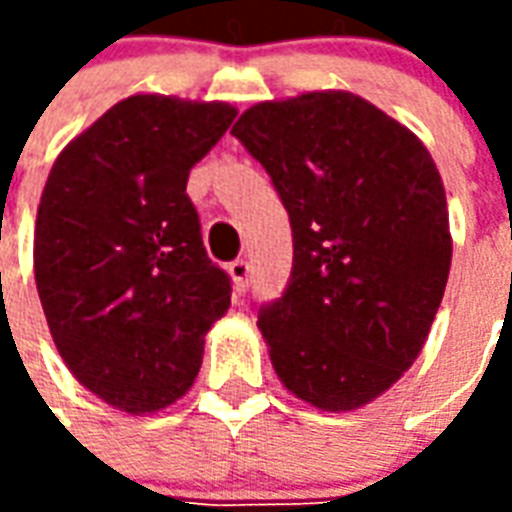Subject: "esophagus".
<instances>
[{"label":"esophagus","instance_id":"obj_1","mask_svg":"<svg viewBox=\"0 0 512 512\" xmlns=\"http://www.w3.org/2000/svg\"><path fill=\"white\" fill-rule=\"evenodd\" d=\"M249 271H252V266H249L246 260H233V263L227 266V274L233 279L235 293H244L246 290V285H249Z\"/></svg>","mask_w":512,"mask_h":512}]
</instances>
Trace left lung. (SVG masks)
<instances>
[{
    "mask_svg": "<svg viewBox=\"0 0 512 512\" xmlns=\"http://www.w3.org/2000/svg\"><path fill=\"white\" fill-rule=\"evenodd\" d=\"M293 227L288 290L257 315L290 395L354 411L403 378L428 340L452 263L428 147L348 90L260 101L233 126Z\"/></svg>",
    "mask_w": 512,
    "mask_h": 512,
    "instance_id": "1",
    "label": "left lung"
}]
</instances>
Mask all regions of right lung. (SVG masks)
Listing matches in <instances>:
<instances>
[{"mask_svg":"<svg viewBox=\"0 0 512 512\" xmlns=\"http://www.w3.org/2000/svg\"><path fill=\"white\" fill-rule=\"evenodd\" d=\"M238 109L136 93L73 136L35 222V285L73 378L134 417L172 406L200 373L230 279L205 255L191 167Z\"/></svg>","mask_w":512,"mask_h":512,"instance_id":"1","label":"right lung"}]
</instances>
